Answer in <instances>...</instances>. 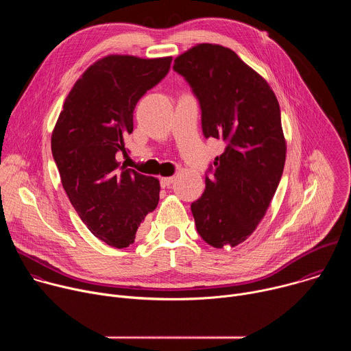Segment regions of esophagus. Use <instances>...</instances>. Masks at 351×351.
<instances>
[{
  "label": "esophagus",
  "instance_id": "34e87169",
  "mask_svg": "<svg viewBox=\"0 0 351 351\" xmlns=\"http://www.w3.org/2000/svg\"><path fill=\"white\" fill-rule=\"evenodd\" d=\"M175 182V176H169V178H161V186L162 187H169L172 183Z\"/></svg>",
  "mask_w": 351,
  "mask_h": 351
}]
</instances>
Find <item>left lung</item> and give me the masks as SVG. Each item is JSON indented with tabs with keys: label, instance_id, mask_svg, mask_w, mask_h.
I'll return each instance as SVG.
<instances>
[{
	"label": "left lung",
	"instance_id": "obj_1",
	"mask_svg": "<svg viewBox=\"0 0 351 351\" xmlns=\"http://www.w3.org/2000/svg\"><path fill=\"white\" fill-rule=\"evenodd\" d=\"M173 71L198 99L204 137L226 145L206 173L203 195L191 203L197 232L215 248L234 247L264 218L283 173L279 103L265 79L218 44L190 48Z\"/></svg>",
	"mask_w": 351,
	"mask_h": 351
}]
</instances>
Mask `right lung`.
<instances>
[{"label": "right lung", "instance_id": "obj_1", "mask_svg": "<svg viewBox=\"0 0 351 351\" xmlns=\"http://www.w3.org/2000/svg\"><path fill=\"white\" fill-rule=\"evenodd\" d=\"M172 58L108 56L69 91L51 136L64 190L87 229L111 247H129L160 199V182L119 165L138 99L169 72Z\"/></svg>", "mask_w": 351, "mask_h": 351}]
</instances>
